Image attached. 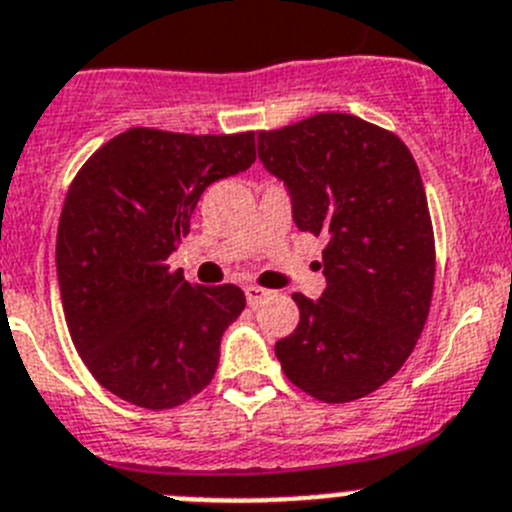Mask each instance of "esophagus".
Returning <instances> with one entry per match:
<instances>
[{
    "instance_id": "esophagus-1",
    "label": "esophagus",
    "mask_w": 512,
    "mask_h": 512,
    "mask_svg": "<svg viewBox=\"0 0 512 512\" xmlns=\"http://www.w3.org/2000/svg\"><path fill=\"white\" fill-rule=\"evenodd\" d=\"M265 295H270V290L260 288V285H247L245 288V298H247V305H257L260 303Z\"/></svg>"
}]
</instances>
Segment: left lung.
<instances>
[{
  "label": "left lung",
  "instance_id": "left-lung-1",
  "mask_svg": "<svg viewBox=\"0 0 512 512\" xmlns=\"http://www.w3.org/2000/svg\"><path fill=\"white\" fill-rule=\"evenodd\" d=\"M300 232L323 234L326 290L295 293L300 323L275 343L285 376L326 404L361 399L404 366L434 290V232L417 161L399 136L348 113L260 131Z\"/></svg>",
  "mask_w": 512,
  "mask_h": 512
}]
</instances>
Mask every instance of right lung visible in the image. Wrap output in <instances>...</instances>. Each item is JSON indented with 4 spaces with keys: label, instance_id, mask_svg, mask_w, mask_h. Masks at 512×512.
<instances>
[{
    "label": "right lung",
    "instance_id": "obj_1",
    "mask_svg": "<svg viewBox=\"0 0 512 512\" xmlns=\"http://www.w3.org/2000/svg\"><path fill=\"white\" fill-rule=\"evenodd\" d=\"M252 164V131L128 128L73 179L57 227V283L70 338L111 394L171 409L212 381L219 341L245 310V293L191 285L166 260L204 189Z\"/></svg>",
    "mask_w": 512,
    "mask_h": 512
}]
</instances>
